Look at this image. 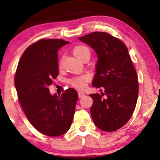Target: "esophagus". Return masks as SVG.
Returning a JSON list of instances; mask_svg holds the SVG:
<instances>
[{
	"mask_svg": "<svg viewBox=\"0 0 160 160\" xmlns=\"http://www.w3.org/2000/svg\"><path fill=\"white\" fill-rule=\"evenodd\" d=\"M78 98H82L83 96H84V93L82 92H78Z\"/></svg>",
	"mask_w": 160,
	"mask_h": 160,
	"instance_id": "34e87169",
	"label": "esophagus"
}]
</instances>
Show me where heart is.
Instances as JSON below:
<instances>
[{
  "label": "heart",
  "instance_id": "obj_1",
  "mask_svg": "<svg viewBox=\"0 0 160 160\" xmlns=\"http://www.w3.org/2000/svg\"><path fill=\"white\" fill-rule=\"evenodd\" d=\"M73 54L76 58L78 60L83 61L85 58H90L91 56V50L89 47L84 44L76 45L73 48ZM59 66H61V62L59 63ZM88 82V77L86 76H79V77L73 78L70 80V84L71 85L73 88L77 89H84L86 86V83Z\"/></svg>",
  "mask_w": 160,
  "mask_h": 160
}]
</instances>
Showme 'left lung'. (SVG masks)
<instances>
[{
  "mask_svg": "<svg viewBox=\"0 0 160 160\" xmlns=\"http://www.w3.org/2000/svg\"><path fill=\"white\" fill-rule=\"evenodd\" d=\"M78 39L95 50L98 60L92 86L104 89L101 95H89L94 123L105 132L119 130L132 117L138 96V75L128 48L105 32H93Z\"/></svg>",
  "mask_w": 160,
  "mask_h": 160,
  "instance_id": "8db88e82",
  "label": "left lung"
}]
</instances>
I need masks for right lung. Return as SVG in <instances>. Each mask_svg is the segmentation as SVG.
Here are the masks:
<instances>
[{
  "instance_id": "obj_1",
  "label": "right lung",
  "mask_w": 160,
  "mask_h": 160,
  "mask_svg": "<svg viewBox=\"0 0 160 160\" xmlns=\"http://www.w3.org/2000/svg\"><path fill=\"white\" fill-rule=\"evenodd\" d=\"M68 43L62 39L43 38L23 52L14 77L17 96L30 123L48 136L65 134L71 126L78 93L73 88L52 95L49 86L58 76V51Z\"/></svg>"
}]
</instances>
